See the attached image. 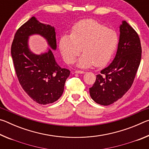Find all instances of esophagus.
<instances>
[{
    "label": "esophagus",
    "mask_w": 149,
    "mask_h": 149,
    "mask_svg": "<svg viewBox=\"0 0 149 149\" xmlns=\"http://www.w3.org/2000/svg\"><path fill=\"white\" fill-rule=\"evenodd\" d=\"M75 74H84V71H81V70H75Z\"/></svg>",
    "instance_id": "1"
}]
</instances>
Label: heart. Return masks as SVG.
<instances>
[{
  "label": "heart",
  "instance_id": "b5f03b06",
  "mask_svg": "<svg viewBox=\"0 0 149 149\" xmlns=\"http://www.w3.org/2000/svg\"><path fill=\"white\" fill-rule=\"evenodd\" d=\"M119 38L116 31L92 19H83L72 27L71 34L63 35L59 49L64 61L72 64L83 49L78 60L81 68L94 64L102 67L110 61L116 49Z\"/></svg>",
  "mask_w": 149,
  "mask_h": 149
}]
</instances>
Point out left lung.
<instances>
[{
    "instance_id": "8db88e82",
    "label": "left lung",
    "mask_w": 149,
    "mask_h": 149,
    "mask_svg": "<svg viewBox=\"0 0 149 149\" xmlns=\"http://www.w3.org/2000/svg\"><path fill=\"white\" fill-rule=\"evenodd\" d=\"M120 35L116 55L112 62L97 75L89 88L91 97L100 105L113 104L122 98L134 81L141 59L139 37L125 21L120 27Z\"/></svg>"
}]
</instances>
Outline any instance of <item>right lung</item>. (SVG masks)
<instances>
[{
  "label": "right lung",
  "instance_id": "add662e5",
  "mask_svg": "<svg viewBox=\"0 0 149 149\" xmlns=\"http://www.w3.org/2000/svg\"><path fill=\"white\" fill-rule=\"evenodd\" d=\"M39 34L47 40L52 49H56L54 27L39 22L32 17L17 30L11 46V54L19 84L29 97L40 104L52 103L61 97L70 71L60 68L51 50L41 55L28 49V37Z\"/></svg>",
  "mask_w": 149,
  "mask_h": 149
}]
</instances>
